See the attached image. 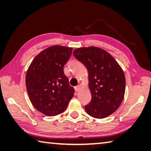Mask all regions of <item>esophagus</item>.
I'll return each instance as SVG.
<instances>
[{"label": "esophagus", "instance_id": "esophagus-1", "mask_svg": "<svg viewBox=\"0 0 151 151\" xmlns=\"http://www.w3.org/2000/svg\"><path fill=\"white\" fill-rule=\"evenodd\" d=\"M80 88H81V86L80 85H77V86H75V89L76 91H78L79 90H80Z\"/></svg>", "mask_w": 151, "mask_h": 151}]
</instances>
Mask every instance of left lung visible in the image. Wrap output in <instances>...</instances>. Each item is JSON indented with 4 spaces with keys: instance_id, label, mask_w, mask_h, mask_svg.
Masks as SVG:
<instances>
[{
    "instance_id": "1",
    "label": "left lung",
    "mask_w": 151,
    "mask_h": 151,
    "mask_svg": "<svg viewBox=\"0 0 151 151\" xmlns=\"http://www.w3.org/2000/svg\"><path fill=\"white\" fill-rule=\"evenodd\" d=\"M73 55L87 68L92 98L85 106L96 119L109 116L121 105L125 92V76L118 63L106 51L91 47L79 48Z\"/></svg>"
}]
</instances>
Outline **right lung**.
<instances>
[{
	"mask_svg": "<svg viewBox=\"0 0 151 151\" xmlns=\"http://www.w3.org/2000/svg\"><path fill=\"white\" fill-rule=\"evenodd\" d=\"M73 48L52 46L40 52L30 64L26 75L29 99L37 111L47 116L65 111L75 90L64 73V66Z\"/></svg>",
	"mask_w": 151,
	"mask_h": 151,
	"instance_id": "add662e5",
	"label": "right lung"
}]
</instances>
